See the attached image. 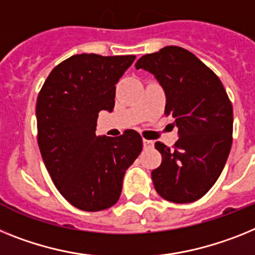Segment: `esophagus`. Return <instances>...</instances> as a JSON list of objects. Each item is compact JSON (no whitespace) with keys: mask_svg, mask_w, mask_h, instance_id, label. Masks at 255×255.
I'll return each instance as SVG.
<instances>
[{"mask_svg":"<svg viewBox=\"0 0 255 255\" xmlns=\"http://www.w3.org/2000/svg\"><path fill=\"white\" fill-rule=\"evenodd\" d=\"M142 142H143V147H145V149H151L152 146H154V142L150 140H145V138H143Z\"/></svg>","mask_w":255,"mask_h":255,"instance_id":"34e87169","label":"esophagus"}]
</instances>
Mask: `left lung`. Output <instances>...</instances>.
Masks as SVG:
<instances>
[{"instance_id":"left-lung-1","label":"left lung","mask_w":255,"mask_h":255,"mask_svg":"<svg viewBox=\"0 0 255 255\" xmlns=\"http://www.w3.org/2000/svg\"><path fill=\"white\" fill-rule=\"evenodd\" d=\"M134 66L154 74L164 90L165 114L174 118L180 136L173 147L155 142L163 156L151 172L155 190L172 203L198 200L218 180L231 150L234 113L222 82L177 46L143 55Z\"/></svg>"}]
</instances>
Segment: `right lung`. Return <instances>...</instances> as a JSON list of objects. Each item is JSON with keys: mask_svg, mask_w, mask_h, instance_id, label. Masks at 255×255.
<instances>
[{"mask_svg": "<svg viewBox=\"0 0 255 255\" xmlns=\"http://www.w3.org/2000/svg\"><path fill=\"white\" fill-rule=\"evenodd\" d=\"M134 59L73 55L52 69L37 99L43 163L56 189L81 210L113 207L126 170L142 150V138L133 129L119 137L96 136L99 113L113 112L115 85Z\"/></svg>", "mask_w": 255, "mask_h": 255, "instance_id": "add662e5", "label": "right lung"}]
</instances>
